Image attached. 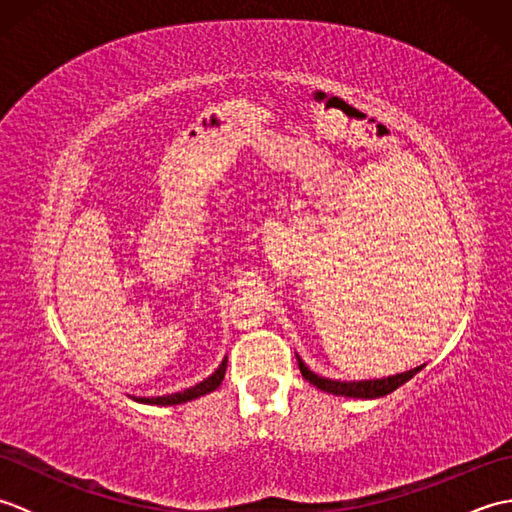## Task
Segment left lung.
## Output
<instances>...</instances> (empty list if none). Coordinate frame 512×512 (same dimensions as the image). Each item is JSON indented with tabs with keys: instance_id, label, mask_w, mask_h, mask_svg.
<instances>
[{
	"instance_id": "obj_1",
	"label": "left lung",
	"mask_w": 512,
	"mask_h": 512,
	"mask_svg": "<svg viewBox=\"0 0 512 512\" xmlns=\"http://www.w3.org/2000/svg\"><path fill=\"white\" fill-rule=\"evenodd\" d=\"M226 363H228V356H224L222 365L215 369V372L202 380V383H198L195 387H189L184 391H176V394H167V396H156V398H134L136 402H143V405H158V407H173V405H182V402H189V400H195L200 396H206L211 394V391H215L217 387L222 385L224 380V374H226Z\"/></svg>"
}]
</instances>
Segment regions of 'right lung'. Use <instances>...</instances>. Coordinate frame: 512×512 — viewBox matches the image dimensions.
I'll return each mask as SVG.
<instances>
[{
	"instance_id": "right-lung-1",
	"label": "right lung",
	"mask_w": 512,
	"mask_h": 512,
	"mask_svg": "<svg viewBox=\"0 0 512 512\" xmlns=\"http://www.w3.org/2000/svg\"><path fill=\"white\" fill-rule=\"evenodd\" d=\"M297 363H299V369H301V376L306 378L310 385H314V387L321 389V391H328V394H334V396L361 398V400H374V398H383V396L391 394V391H396L398 387L405 385L407 380H411L424 367V365H420L416 369H409V372H402V374H396V376H387V378L350 380V383H347V380H332V378H325V376L314 374L312 369L301 361L299 354H297Z\"/></svg>"
}]
</instances>
